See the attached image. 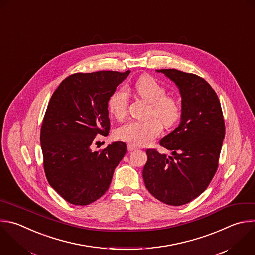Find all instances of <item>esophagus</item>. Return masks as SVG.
<instances>
[{"mask_svg":"<svg viewBox=\"0 0 255 255\" xmlns=\"http://www.w3.org/2000/svg\"><path fill=\"white\" fill-rule=\"evenodd\" d=\"M127 148H128V151H134V150H137L138 148L134 145H131V144H128L127 145Z\"/></svg>","mask_w":255,"mask_h":255,"instance_id":"1","label":"esophagus"}]
</instances>
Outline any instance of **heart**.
Returning a JSON list of instances; mask_svg holds the SVG:
<instances>
[{"label": "heart", "mask_w": 255, "mask_h": 255, "mask_svg": "<svg viewBox=\"0 0 255 255\" xmlns=\"http://www.w3.org/2000/svg\"><path fill=\"white\" fill-rule=\"evenodd\" d=\"M137 95L150 104L149 115L159 119L150 118L144 121L132 120L120 126L117 138L134 146H145L152 142L162 131V125L172 127L181 116V105L173 97L166 96L167 90L161 83L149 75L141 76L135 83ZM129 96L124 88L118 89L108 101L110 113L118 120H122L128 112Z\"/></svg>", "instance_id": "b5f03b06"}]
</instances>
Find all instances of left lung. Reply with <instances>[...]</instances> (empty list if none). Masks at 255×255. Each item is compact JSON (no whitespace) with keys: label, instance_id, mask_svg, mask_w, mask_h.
Returning a JSON list of instances; mask_svg holds the SVG:
<instances>
[{"label":"left lung","instance_id":"obj_1","mask_svg":"<svg viewBox=\"0 0 255 255\" xmlns=\"http://www.w3.org/2000/svg\"><path fill=\"white\" fill-rule=\"evenodd\" d=\"M172 80L181 95L178 127L160 145L172 151L167 157L147 149L143 179L148 191L161 202L180 206L199 196L209 185L218 167L225 136L220 101L201 77L176 69L156 70Z\"/></svg>","mask_w":255,"mask_h":255}]
</instances>
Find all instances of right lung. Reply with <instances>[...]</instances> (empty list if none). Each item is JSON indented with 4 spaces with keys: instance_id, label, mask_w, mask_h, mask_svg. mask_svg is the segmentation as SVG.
<instances>
[{
    "instance_id": "obj_1",
    "label": "right lung",
    "mask_w": 255,
    "mask_h": 255,
    "mask_svg": "<svg viewBox=\"0 0 255 255\" xmlns=\"http://www.w3.org/2000/svg\"><path fill=\"white\" fill-rule=\"evenodd\" d=\"M130 71L76 73L61 82L48 104L41 148L49 184L66 201L88 205L109 188L127 151L124 142L91 149L110 129L108 101Z\"/></svg>"
}]
</instances>
